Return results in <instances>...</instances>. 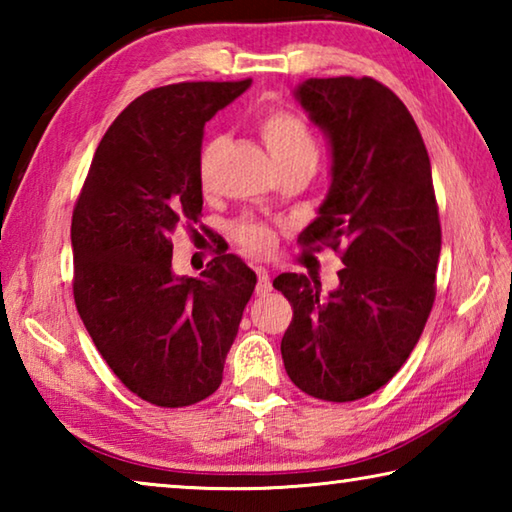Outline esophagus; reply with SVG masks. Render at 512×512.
Segmentation results:
<instances>
[{"label":"esophagus","instance_id":"obj_1","mask_svg":"<svg viewBox=\"0 0 512 512\" xmlns=\"http://www.w3.org/2000/svg\"><path fill=\"white\" fill-rule=\"evenodd\" d=\"M255 273H257V296H266L268 291L273 289L271 284V275H268V271L264 266H255Z\"/></svg>","mask_w":512,"mask_h":512}]
</instances>
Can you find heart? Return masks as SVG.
I'll return each instance as SVG.
<instances>
[{"mask_svg":"<svg viewBox=\"0 0 512 512\" xmlns=\"http://www.w3.org/2000/svg\"><path fill=\"white\" fill-rule=\"evenodd\" d=\"M259 135H262L266 149L271 153L277 167H282V164H307V167L314 169L318 158L316 137L311 135L307 124L300 117L284 110L268 112V115L259 119ZM221 146L223 137H212V140H207L201 149V158H198V178H201V185L205 189L212 185L216 158H219ZM235 237L246 253L264 255L273 248L275 232L268 223L246 219L237 225Z\"/></svg>","mask_w":512,"mask_h":512,"instance_id":"obj_1","label":"heart"}]
</instances>
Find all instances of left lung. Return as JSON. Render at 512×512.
Listing matches in <instances>:
<instances>
[{"label":"left lung","mask_w":512,"mask_h":512,"mask_svg":"<svg viewBox=\"0 0 512 512\" xmlns=\"http://www.w3.org/2000/svg\"><path fill=\"white\" fill-rule=\"evenodd\" d=\"M296 99L327 135L332 185L302 246L341 250L339 287L307 275L273 287L291 302L287 375L325 402H354L393 379L436 298L440 219L427 146L397 94L363 76L309 79Z\"/></svg>","instance_id":"obj_1"}]
</instances>
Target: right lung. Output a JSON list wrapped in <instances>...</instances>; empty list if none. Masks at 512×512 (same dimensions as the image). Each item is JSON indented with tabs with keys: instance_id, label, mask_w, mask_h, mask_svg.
Masks as SVG:
<instances>
[{
	"instance_id": "right-lung-1",
	"label": "right lung",
	"mask_w": 512,
	"mask_h": 512,
	"mask_svg": "<svg viewBox=\"0 0 512 512\" xmlns=\"http://www.w3.org/2000/svg\"><path fill=\"white\" fill-rule=\"evenodd\" d=\"M246 81L173 83L137 97L103 135L72 214L74 302L128 391L164 409L223 379L257 275L219 255L201 277L171 271V235L201 221L203 128Z\"/></svg>"
}]
</instances>
